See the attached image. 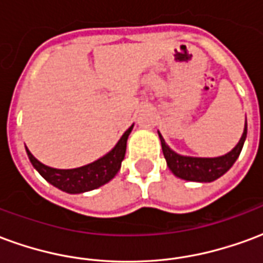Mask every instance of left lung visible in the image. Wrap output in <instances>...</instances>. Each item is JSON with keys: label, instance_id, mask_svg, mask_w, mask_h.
<instances>
[{"label": "left lung", "instance_id": "1", "mask_svg": "<svg viewBox=\"0 0 263 263\" xmlns=\"http://www.w3.org/2000/svg\"><path fill=\"white\" fill-rule=\"evenodd\" d=\"M162 151L165 155L166 163L175 176L180 177L183 180L189 182H201L209 183L214 182L218 177L231 169V166L235 163L238 156L242 151L243 142L247 138V122L243 128L242 137L237 143V146L232 149L231 152L218 156V158H192V156H183L176 154L166 145L165 139L159 134Z\"/></svg>", "mask_w": 263, "mask_h": 263}]
</instances>
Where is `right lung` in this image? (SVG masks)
Listing matches in <instances>:
<instances>
[{
    "label": "right lung",
    "mask_w": 263,
    "mask_h": 263,
    "mask_svg": "<svg viewBox=\"0 0 263 263\" xmlns=\"http://www.w3.org/2000/svg\"><path fill=\"white\" fill-rule=\"evenodd\" d=\"M132 128L134 125L129 126L124 132V135L121 137L118 143L109 151L108 154L104 155L103 158H100L92 163L76 167V169H54L50 166L43 165L25 146L26 154H28V158L31 160L33 167L39 172V175L46 182L53 184L54 187L70 194L84 193V192L101 187L103 184L108 183L111 179H114L115 175L121 169V162L124 160V156H125L126 141H128Z\"/></svg>",
    "instance_id": "obj_1"
}]
</instances>
